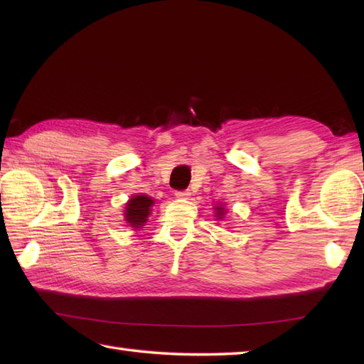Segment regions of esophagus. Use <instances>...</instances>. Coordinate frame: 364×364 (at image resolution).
Segmentation results:
<instances>
[{"mask_svg": "<svg viewBox=\"0 0 364 364\" xmlns=\"http://www.w3.org/2000/svg\"><path fill=\"white\" fill-rule=\"evenodd\" d=\"M175 196H176V198H180V200H186V198H189L191 192L189 191H178V192H175Z\"/></svg>", "mask_w": 364, "mask_h": 364, "instance_id": "obj_1", "label": "esophagus"}]
</instances>
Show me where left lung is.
Listing matches in <instances>:
<instances>
[{
    "label": "left lung",
    "mask_w": 364,
    "mask_h": 364,
    "mask_svg": "<svg viewBox=\"0 0 364 364\" xmlns=\"http://www.w3.org/2000/svg\"><path fill=\"white\" fill-rule=\"evenodd\" d=\"M214 210H215V219L223 220V218H225V214H227L225 206H223L222 203H219V205L214 206Z\"/></svg>",
    "instance_id": "8db88e82"
}]
</instances>
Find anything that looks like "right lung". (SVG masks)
Here are the masks:
<instances>
[{"label": "right lung", "mask_w": 364, "mask_h": 364, "mask_svg": "<svg viewBox=\"0 0 364 364\" xmlns=\"http://www.w3.org/2000/svg\"><path fill=\"white\" fill-rule=\"evenodd\" d=\"M153 206L154 200L149 196L137 194L131 197L125 203V211H123L127 227H131L134 231L142 228L145 225V222L149 220V215L151 214Z\"/></svg>", "instance_id": "right-lung-1"}]
</instances>
